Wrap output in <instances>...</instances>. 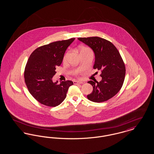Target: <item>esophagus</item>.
<instances>
[{
	"label": "esophagus",
	"instance_id": "1",
	"mask_svg": "<svg viewBox=\"0 0 154 154\" xmlns=\"http://www.w3.org/2000/svg\"><path fill=\"white\" fill-rule=\"evenodd\" d=\"M74 84H83V82L81 81H74Z\"/></svg>",
	"mask_w": 154,
	"mask_h": 154
}]
</instances>
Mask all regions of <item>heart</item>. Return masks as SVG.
<instances>
[{
  "label": "heart",
  "mask_w": 154,
  "mask_h": 154,
  "mask_svg": "<svg viewBox=\"0 0 154 154\" xmlns=\"http://www.w3.org/2000/svg\"><path fill=\"white\" fill-rule=\"evenodd\" d=\"M88 50H91L90 48H89L88 47H82L81 48L80 50V54L82 53V52L85 51H88ZM69 52H66V54H65L63 58V62H66V60H67V58L68 57V55H69Z\"/></svg>",
  "instance_id": "1"
}]
</instances>
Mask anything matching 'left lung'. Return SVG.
<instances>
[{"label":"left lung","mask_w":154,"mask_h":154,"mask_svg":"<svg viewBox=\"0 0 154 154\" xmlns=\"http://www.w3.org/2000/svg\"><path fill=\"white\" fill-rule=\"evenodd\" d=\"M78 39L88 45L94 52V69L100 70L102 79L100 82L89 81L93 91L87 95L94 102H106L116 95L122 88L126 73L124 60L115 45L109 40L99 37H79Z\"/></svg>","instance_id":"obj_1"}]
</instances>
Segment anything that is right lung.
Returning a JSON list of instances; mask_svg holds the SVG:
<instances>
[{
	"mask_svg": "<svg viewBox=\"0 0 154 154\" xmlns=\"http://www.w3.org/2000/svg\"><path fill=\"white\" fill-rule=\"evenodd\" d=\"M75 38L55 42L39 47L31 54L24 71L26 87L32 96L38 102L48 107L58 106L66 98L72 81L52 82L57 73L56 67L63 60L67 47Z\"/></svg>",
	"mask_w": 154,
	"mask_h": 154,
	"instance_id": "1",
	"label": "right lung"
}]
</instances>
